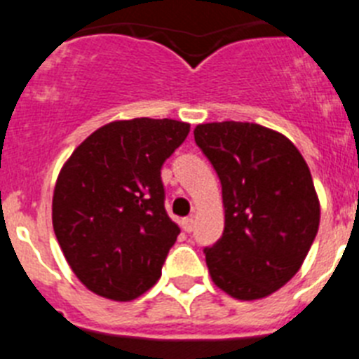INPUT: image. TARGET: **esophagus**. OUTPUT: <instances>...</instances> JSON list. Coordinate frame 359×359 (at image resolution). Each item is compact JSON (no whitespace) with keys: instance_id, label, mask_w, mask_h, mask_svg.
Segmentation results:
<instances>
[{"instance_id":"obj_1","label":"esophagus","mask_w":359,"mask_h":359,"mask_svg":"<svg viewBox=\"0 0 359 359\" xmlns=\"http://www.w3.org/2000/svg\"><path fill=\"white\" fill-rule=\"evenodd\" d=\"M182 229L185 232H192V231H194V219H192V217H183V219H182Z\"/></svg>"}]
</instances>
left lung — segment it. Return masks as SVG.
I'll return each mask as SVG.
<instances>
[{
	"label": "left lung",
	"instance_id": "obj_1",
	"mask_svg": "<svg viewBox=\"0 0 359 359\" xmlns=\"http://www.w3.org/2000/svg\"><path fill=\"white\" fill-rule=\"evenodd\" d=\"M194 140L225 207L222 238L203 249L210 278L238 299L265 298L299 271L318 234L311 170L290 140L262 125H198Z\"/></svg>",
	"mask_w": 359,
	"mask_h": 359
}]
</instances>
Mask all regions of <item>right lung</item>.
Returning a JSON list of instances; mask_svg holds the SVG:
<instances>
[{
    "mask_svg": "<svg viewBox=\"0 0 359 359\" xmlns=\"http://www.w3.org/2000/svg\"><path fill=\"white\" fill-rule=\"evenodd\" d=\"M189 128L167 118L114 121L61 168L52 225L70 269L92 292L128 302L159 280L180 234L165 210L161 167Z\"/></svg>",
    "mask_w": 359,
    "mask_h": 359,
    "instance_id": "obj_1",
    "label": "right lung"
}]
</instances>
